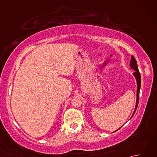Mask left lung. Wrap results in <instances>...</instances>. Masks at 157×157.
<instances>
[{
  "mask_svg": "<svg viewBox=\"0 0 157 157\" xmlns=\"http://www.w3.org/2000/svg\"><path fill=\"white\" fill-rule=\"evenodd\" d=\"M130 67H131L132 69L134 70V72L133 73V75L136 78V83H137V92H136V106H135V109H134V113H133V114L131 117V118L134 115V114L135 113L136 109H137L138 107V101H139V94H140V87H141V75H140V73L139 72V70H138V65H137V62L136 61V59L134 58V56H131V61H130V64H129ZM130 118V119H131ZM123 126V125H122ZM121 126V127H122ZM119 128L118 129L115 130V131L113 132H115L116 131H117L120 128Z\"/></svg>",
  "mask_w": 157,
  "mask_h": 157,
  "instance_id": "left-lung-1",
  "label": "left lung"
}]
</instances>
